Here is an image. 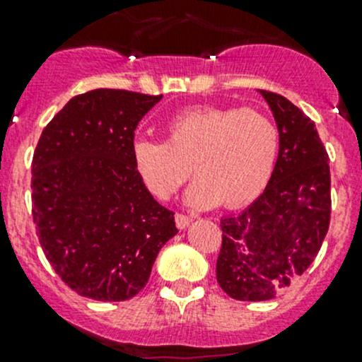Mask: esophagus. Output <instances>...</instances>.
Masks as SVG:
<instances>
[{"label": "esophagus", "instance_id": "1", "mask_svg": "<svg viewBox=\"0 0 362 362\" xmlns=\"http://www.w3.org/2000/svg\"><path fill=\"white\" fill-rule=\"evenodd\" d=\"M175 222H177L178 229H185L192 222V217H189V215H184V214H177L175 215Z\"/></svg>", "mask_w": 362, "mask_h": 362}]
</instances>
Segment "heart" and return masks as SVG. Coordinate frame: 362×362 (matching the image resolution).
Segmentation results:
<instances>
[{
    "instance_id": "heart-1",
    "label": "heart",
    "mask_w": 362,
    "mask_h": 362,
    "mask_svg": "<svg viewBox=\"0 0 362 362\" xmlns=\"http://www.w3.org/2000/svg\"><path fill=\"white\" fill-rule=\"evenodd\" d=\"M280 129L255 108L192 107L166 122V141L136 138L131 159L145 187L170 199L198 175L187 191L194 208H240L262 194L275 171Z\"/></svg>"
}]
</instances>
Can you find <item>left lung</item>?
Masks as SVG:
<instances>
[{"label": "left lung", "instance_id": "obj_1", "mask_svg": "<svg viewBox=\"0 0 362 362\" xmlns=\"http://www.w3.org/2000/svg\"><path fill=\"white\" fill-rule=\"evenodd\" d=\"M280 129V152L264 192L221 221L217 282L240 301L284 293L319 254L331 215L329 158L315 124L287 98L259 90Z\"/></svg>", "mask_w": 362, "mask_h": 362}]
</instances>
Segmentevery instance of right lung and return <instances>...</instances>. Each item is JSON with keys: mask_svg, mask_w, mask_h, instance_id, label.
Listing matches in <instances>:
<instances>
[{"mask_svg": "<svg viewBox=\"0 0 362 362\" xmlns=\"http://www.w3.org/2000/svg\"><path fill=\"white\" fill-rule=\"evenodd\" d=\"M163 96L94 89L71 98L47 124L33 156V221L54 272L96 301L136 296L164 243L173 211L134 171L131 144Z\"/></svg>", "mask_w": 362, "mask_h": 362, "instance_id": "obj_1", "label": "right lung"}]
</instances>
